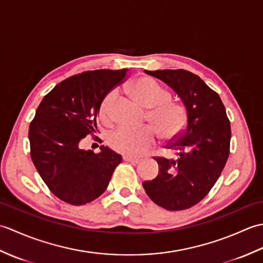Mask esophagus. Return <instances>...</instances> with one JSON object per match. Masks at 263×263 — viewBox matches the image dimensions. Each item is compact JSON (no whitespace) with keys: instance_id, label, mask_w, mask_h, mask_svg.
<instances>
[{"instance_id":"obj_1","label":"esophagus","mask_w":263,"mask_h":263,"mask_svg":"<svg viewBox=\"0 0 263 263\" xmlns=\"http://www.w3.org/2000/svg\"><path fill=\"white\" fill-rule=\"evenodd\" d=\"M123 160L130 161V163H133V164H138V163H140V161H141L140 158H135V157H131V156H127V155L123 156Z\"/></svg>"}]
</instances>
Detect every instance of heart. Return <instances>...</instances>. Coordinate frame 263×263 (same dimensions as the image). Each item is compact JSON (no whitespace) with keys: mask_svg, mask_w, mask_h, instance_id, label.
<instances>
[{"mask_svg":"<svg viewBox=\"0 0 263 263\" xmlns=\"http://www.w3.org/2000/svg\"><path fill=\"white\" fill-rule=\"evenodd\" d=\"M128 89L133 98L150 108L148 117L161 138L168 139L176 136L185 124V109L178 103L172 102V93L150 77H141L133 80ZM115 91H110L99 106V117L104 123L113 119L111 105ZM156 131L152 126L132 127L120 125L110 133L108 141L117 153L127 156H142L156 142Z\"/></svg>","mask_w":263,"mask_h":263,"instance_id":"1","label":"heart"}]
</instances>
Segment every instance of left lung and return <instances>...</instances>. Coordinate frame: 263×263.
<instances>
[{
	"instance_id": "1",
	"label": "left lung",
	"mask_w": 263,
	"mask_h": 263,
	"mask_svg": "<svg viewBox=\"0 0 263 263\" xmlns=\"http://www.w3.org/2000/svg\"><path fill=\"white\" fill-rule=\"evenodd\" d=\"M167 83L185 106L183 131L166 149L176 150V159L154 157L159 173L143 189L156 204L170 211L185 210L199 203L220 176L230 156L231 123L216 91L192 72L144 70Z\"/></svg>"
}]
</instances>
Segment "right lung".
I'll return each mask as SVG.
<instances>
[{
	"mask_svg": "<svg viewBox=\"0 0 263 263\" xmlns=\"http://www.w3.org/2000/svg\"><path fill=\"white\" fill-rule=\"evenodd\" d=\"M127 69L81 72L58 83L39 104L29 126L30 156L51 192L64 202L82 205L107 189L122 156L108 147L100 153L80 148L98 131L99 106L125 79Z\"/></svg>",
	"mask_w": 263,
	"mask_h": 263,
	"instance_id": "add662e5",
	"label": "right lung"
}]
</instances>
